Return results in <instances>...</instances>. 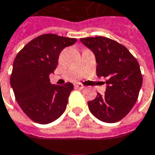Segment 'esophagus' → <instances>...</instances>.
I'll return each mask as SVG.
<instances>
[{"label": "esophagus", "instance_id": "obj_1", "mask_svg": "<svg viewBox=\"0 0 155 155\" xmlns=\"http://www.w3.org/2000/svg\"><path fill=\"white\" fill-rule=\"evenodd\" d=\"M74 87L76 88V89H79V90H83L85 87L82 85V84H81V83H75L74 84Z\"/></svg>", "mask_w": 155, "mask_h": 155}]
</instances>
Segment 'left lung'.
Segmentation results:
<instances>
[{"instance_id":"obj_1","label":"left lung","mask_w":155,"mask_h":155,"mask_svg":"<svg viewBox=\"0 0 155 155\" xmlns=\"http://www.w3.org/2000/svg\"><path fill=\"white\" fill-rule=\"evenodd\" d=\"M91 49L97 61V75L106 79L105 95L88 102L98 120L113 123L124 118L137 100L143 78L139 64L125 46L103 36L81 38Z\"/></svg>"}]
</instances>
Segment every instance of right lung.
Instances as JSON below:
<instances>
[{
	"mask_svg": "<svg viewBox=\"0 0 155 155\" xmlns=\"http://www.w3.org/2000/svg\"><path fill=\"white\" fill-rule=\"evenodd\" d=\"M76 41L75 38L46 34L32 40L16 56L10 85L23 112L35 122L48 124L64 112L74 85H53L49 74L57 68L60 52Z\"/></svg>",
	"mask_w": 155,
	"mask_h": 155,
	"instance_id": "add662e5",
	"label": "right lung"
}]
</instances>
